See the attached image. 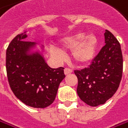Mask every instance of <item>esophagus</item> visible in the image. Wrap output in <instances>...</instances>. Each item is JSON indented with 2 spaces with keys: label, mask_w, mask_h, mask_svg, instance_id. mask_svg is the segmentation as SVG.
<instances>
[{
  "label": "esophagus",
  "mask_w": 128,
  "mask_h": 128,
  "mask_svg": "<svg viewBox=\"0 0 128 128\" xmlns=\"http://www.w3.org/2000/svg\"><path fill=\"white\" fill-rule=\"evenodd\" d=\"M72 72H73V71H72V69H70V68H66L64 69V73H65L66 76H67V75H68V74H71Z\"/></svg>",
  "instance_id": "34e87169"
}]
</instances>
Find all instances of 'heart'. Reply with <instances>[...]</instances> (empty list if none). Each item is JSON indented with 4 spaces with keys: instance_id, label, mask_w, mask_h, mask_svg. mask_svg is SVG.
Masks as SVG:
<instances>
[{
    "instance_id": "b5f03b06",
    "label": "heart",
    "mask_w": 128,
    "mask_h": 128,
    "mask_svg": "<svg viewBox=\"0 0 128 128\" xmlns=\"http://www.w3.org/2000/svg\"><path fill=\"white\" fill-rule=\"evenodd\" d=\"M99 45V41L94 34L86 35L77 33L64 37L60 40V46L63 50H72L74 61L79 65H88L94 59ZM50 54L57 60L64 59L63 52L55 46H50Z\"/></svg>"
}]
</instances>
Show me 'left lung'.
I'll list each match as a JSON object with an SVG mask.
<instances>
[{
	"mask_svg": "<svg viewBox=\"0 0 128 128\" xmlns=\"http://www.w3.org/2000/svg\"><path fill=\"white\" fill-rule=\"evenodd\" d=\"M104 41L105 45L89 67L75 71L78 78V97L92 107L103 104L111 98L122 77L123 57L120 43L107 30Z\"/></svg>",
	"mask_w": 128,
	"mask_h": 128,
	"instance_id": "1",
	"label": "left lung"
}]
</instances>
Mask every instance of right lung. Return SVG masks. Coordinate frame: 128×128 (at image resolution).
<instances>
[{
  "label": "right lung",
  "instance_id": "obj_1",
  "mask_svg": "<svg viewBox=\"0 0 128 128\" xmlns=\"http://www.w3.org/2000/svg\"><path fill=\"white\" fill-rule=\"evenodd\" d=\"M26 32L10 42L6 52L8 78L15 96L26 105L44 108L55 100L60 82L66 77L64 68H50L42 51L34 50L36 42L25 41Z\"/></svg>",
  "mask_w": 128,
  "mask_h": 128
}]
</instances>
